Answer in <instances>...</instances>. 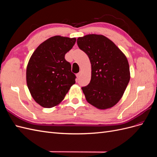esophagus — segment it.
I'll return each mask as SVG.
<instances>
[{
    "mask_svg": "<svg viewBox=\"0 0 157 157\" xmlns=\"http://www.w3.org/2000/svg\"><path fill=\"white\" fill-rule=\"evenodd\" d=\"M80 75H81V72H79L78 73H77V77L78 78H80Z\"/></svg>",
    "mask_w": 157,
    "mask_h": 157,
    "instance_id": "obj_1",
    "label": "esophagus"
}]
</instances>
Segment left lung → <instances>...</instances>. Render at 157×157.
Here are the masks:
<instances>
[{"label": "left lung", "instance_id": "left-lung-1", "mask_svg": "<svg viewBox=\"0 0 157 157\" xmlns=\"http://www.w3.org/2000/svg\"><path fill=\"white\" fill-rule=\"evenodd\" d=\"M77 42L79 48L88 55L92 66L90 82L82 87L86 101L99 109L115 105L130 78L126 56L101 35H87L78 37Z\"/></svg>", "mask_w": 157, "mask_h": 157}]
</instances>
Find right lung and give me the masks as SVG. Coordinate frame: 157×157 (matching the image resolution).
Returning a JSON list of instances; mask_svg holds the SVG:
<instances>
[{
	"label": "right lung",
	"instance_id": "1",
	"mask_svg": "<svg viewBox=\"0 0 157 157\" xmlns=\"http://www.w3.org/2000/svg\"><path fill=\"white\" fill-rule=\"evenodd\" d=\"M75 42V38L52 36L32 54L26 70L27 84L31 96L40 106L58 105L75 83L71 63L65 59Z\"/></svg>",
	"mask_w": 157,
	"mask_h": 157
}]
</instances>
